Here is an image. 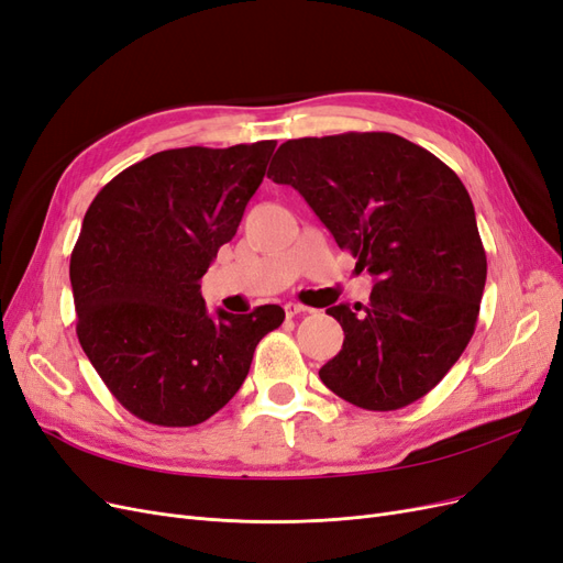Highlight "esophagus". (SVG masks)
I'll return each mask as SVG.
<instances>
[{
    "label": "esophagus",
    "instance_id": "34e87169",
    "mask_svg": "<svg viewBox=\"0 0 563 563\" xmlns=\"http://www.w3.org/2000/svg\"><path fill=\"white\" fill-rule=\"evenodd\" d=\"M284 312H286V317H298L302 312H308V308H305V305H300V302H286Z\"/></svg>",
    "mask_w": 563,
    "mask_h": 563
}]
</instances>
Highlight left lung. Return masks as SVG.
<instances>
[{
	"mask_svg": "<svg viewBox=\"0 0 563 563\" xmlns=\"http://www.w3.org/2000/svg\"><path fill=\"white\" fill-rule=\"evenodd\" d=\"M267 178L296 187L376 277L368 305L327 310L345 340L321 383L366 411L422 399L465 352L484 296L486 251L463 180L385 131L286 141Z\"/></svg>",
	"mask_w": 563,
	"mask_h": 563,
	"instance_id": "obj_1",
	"label": "left lung"
}]
</instances>
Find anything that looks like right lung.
<instances>
[{"label": "right lung", "instance_id": "add662e5", "mask_svg": "<svg viewBox=\"0 0 563 563\" xmlns=\"http://www.w3.org/2000/svg\"><path fill=\"white\" fill-rule=\"evenodd\" d=\"M275 141L176 147L117 174L70 255L81 350L110 395L157 428L218 413L249 376L279 305L207 312L201 277L258 190Z\"/></svg>", "mask_w": 563, "mask_h": 563}]
</instances>
